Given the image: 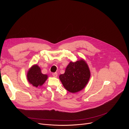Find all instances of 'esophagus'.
<instances>
[{"label":"esophagus","mask_w":129,"mask_h":129,"mask_svg":"<svg viewBox=\"0 0 129 129\" xmlns=\"http://www.w3.org/2000/svg\"><path fill=\"white\" fill-rule=\"evenodd\" d=\"M52 76L54 78H57L58 77V73L57 72H54L52 73Z\"/></svg>","instance_id":"esophagus-1"}]
</instances>
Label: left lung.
I'll return each instance as SVG.
<instances>
[{
	"label": "left lung",
	"mask_w": 129,
	"mask_h": 129,
	"mask_svg": "<svg viewBox=\"0 0 129 129\" xmlns=\"http://www.w3.org/2000/svg\"><path fill=\"white\" fill-rule=\"evenodd\" d=\"M90 77L89 68L83 59L75 62H70L66 67L65 73L59 76L64 88L71 93H76L83 89Z\"/></svg>",
	"instance_id": "8db88e82"
}]
</instances>
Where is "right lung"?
<instances>
[{
    "instance_id": "add662e5",
    "label": "right lung",
    "mask_w": 129,
    "mask_h": 129,
    "mask_svg": "<svg viewBox=\"0 0 129 129\" xmlns=\"http://www.w3.org/2000/svg\"><path fill=\"white\" fill-rule=\"evenodd\" d=\"M47 78V75L42 73L40 68L37 65L32 66L27 73V79L28 82L36 87L42 86Z\"/></svg>"
}]
</instances>
